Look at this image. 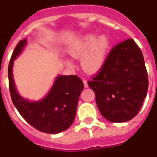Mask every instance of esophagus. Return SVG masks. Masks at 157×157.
<instances>
[{
	"instance_id": "obj_1",
	"label": "esophagus",
	"mask_w": 157,
	"mask_h": 157,
	"mask_svg": "<svg viewBox=\"0 0 157 157\" xmlns=\"http://www.w3.org/2000/svg\"><path fill=\"white\" fill-rule=\"evenodd\" d=\"M83 84H84V87L85 88H88V84H87L86 80H83Z\"/></svg>"
}]
</instances>
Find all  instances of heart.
<instances>
[{"mask_svg": "<svg viewBox=\"0 0 157 157\" xmlns=\"http://www.w3.org/2000/svg\"><path fill=\"white\" fill-rule=\"evenodd\" d=\"M110 46V39L107 34L98 36L95 33H90L75 41L68 52L74 59L82 58L81 65L83 71L87 74L94 75L99 72L105 65ZM66 64L73 66L70 60H67Z\"/></svg>", "mask_w": 157, "mask_h": 157, "instance_id": "heart-1", "label": "heart"}]
</instances>
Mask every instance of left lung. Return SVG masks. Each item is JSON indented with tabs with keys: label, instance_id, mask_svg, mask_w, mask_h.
Masks as SVG:
<instances>
[{
	"label": "left lung",
	"instance_id": "left-lung-1",
	"mask_svg": "<svg viewBox=\"0 0 157 157\" xmlns=\"http://www.w3.org/2000/svg\"><path fill=\"white\" fill-rule=\"evenodd\" d=\"M101 115L112 123H123L138 114L148 92L143 55L133 39L112 48L98 75L88 82Z\"/></svg>",
	"mask_w": 157,
	"mask_h": 157
}]
</instances>
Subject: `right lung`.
I'll use <instances>...</instances> for the list:
<instances>
[{"instance_id": "right-lung-1", "label": "right lung", "mask_w": 157, "mask_h": 157, "mask_svg": "<svg viewBox=\"0 0 157 157\" xmlns=\"http://www.w3.org/2000/svg\"><path fill=\"white\" fill-rule=\"evenodd\" d=\"M21 40L16 45L8 65V81L13 105L26 121L37 130L47 134L63 132L71 126L75 117L83 82L77 75H57L50 90L38 101H30L18 92L13 78L15 59L27 46Z\"/></svg>"}]
</instances>
